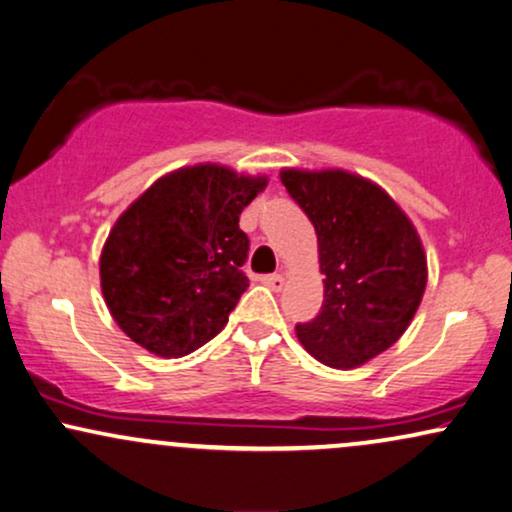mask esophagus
<instances>
[{
    "mask_svg": "<svg viewBox=\"0 0 512 512\" xmlns=\"http://www.w3.org/2000/svg\"><path fill=\"white\" fill-rule=\"evenodd\" d=\"M262 283H264V286H267V288L276 290V293H278V290H283V286H286V278H283L281 274H269V276L262 278Z\"/></svg>",
    "mask_w": 512,
    "mask_h": 512,
    "instance_id": "obj_1",
    "label": "esophagus"
}]
</instances>
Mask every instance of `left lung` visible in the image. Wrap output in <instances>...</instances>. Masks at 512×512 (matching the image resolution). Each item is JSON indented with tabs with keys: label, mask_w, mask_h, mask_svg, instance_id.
<instances>
[{
	"label": "left lung",
	"mask_w": 512,
	"mask_h": 512,
	"mask_svg": "<svg viewBox=\"0 0 512 512\" xmlns=\"http://www.w3.org/2000/svg\"><path fill=\"white\" fill-rule=\"evenodd\" d=\"M278 177L312 219L326 276L321 314L295 328L297 340L338 371L364 366L418 312L428 286L423 241L390 193L357 172L283 167Z\"/></svg>",
	"instance_id": "1"
}]
</instances>
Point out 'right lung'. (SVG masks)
I'll list each match as a JSON object with an SVG mask.
<instances>
[{"mask_svg":"<svg viewBox=\"0 0 512 512\" xmlns=\"http://www.w3.org/2000/svg\"><path fill=\"white\" fill-rule=\"evenodd\" d=\"M267 184V174L229 165H186L155 179L115 219L99 276L108 312L129 340L179 359L222 331L248 288L238 269L248 236L238 219Z\"/></svg>","mask_w":512,"mask_h":512,"instance_id":"right-lung-1","label":"right lung"}]
</instances>
